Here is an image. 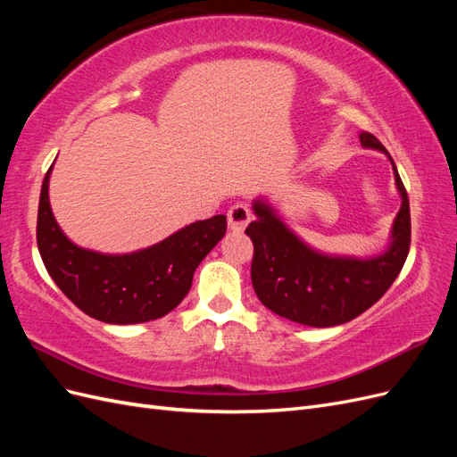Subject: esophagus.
<instances>
[{"instance_id": "obj_1", "label": "esophagus", "mask_w": 457, "mask_h": 457, "mask_svg": "<svg viewBox=\"0 0 457 457\" xmlns=\"http://www.w3.org/2000/svg\"><path fill=\"white\" fill-rule=\"evenodd\" d=\"M227 219H228L230 230L240 232V230H244V228L247 227V223H250V220H252V212H250V207H247L245 204H237V205H232L230 210H228Z\"/></svg>"}]
</instances>
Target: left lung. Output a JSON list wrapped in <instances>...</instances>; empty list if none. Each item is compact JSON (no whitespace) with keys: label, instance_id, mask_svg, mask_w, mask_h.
<instances>
[{"label":"left lung","instance_id":"1","mask_svg":"<svg viewBox=\"0 0 457 457\" xmlns=\"http://www.w3.org/2000/svg\"><path fill=\"white\" fill-rule=\"evenodd\" d=\"M361 143L389 156L403 198L389 247L381 255L356 259L316 252L276 217L267 202H253L257 219L245 228L253 242L252 284L262 305L292 322L312 328L349 322L378 303L404 267L411 237L406 188L376 137L362 131Z\"/></svg>","mask_w":457,"mask_h":457}]
</instances>
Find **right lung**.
Wrapping results in <instances>:
<instances>
[{
    "mask_svg": "<svg viewBox=\"0 0 457 457\" xmlns=\"http://www.w3.org/2000/svg\"><path fill=\"white\" fill-rule=\"evenodd\" d=\"M37 207V250L61 292L87 316L106 324L156 320L185 299L192 276L227 232L215 215L177 230L165 240L123 255L84 250L66 238L49 204V175Z\"/></svg>",
    "mask_w": 457,
    "mask_h": 457,
    "instance_id": "1",
    "label": "right lung"
}]
</instances>
